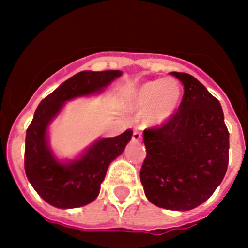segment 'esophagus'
I'll list each match as a JSON object with an SVG mask.
<instances>
[{
    "label": "esophagus",
    "instance_id": "esophagus-1",
    "mask_svg": "<svg viewBox=\"0 0 248 248\" xmlns=\"http://www.w3.org/2000/svg\"><path fill=\"white\" fill-rule=\"evenodd\" d=\"M132 140H135V142H140V140H142V132H140V129H135V132H133V137H132Z\"/></svg>",
    "mask_w": 248,
    "mask_h": 248
}]
</instances>
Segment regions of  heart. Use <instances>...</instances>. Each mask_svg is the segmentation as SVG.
Returning <instances> with one entry per match:
<instances>
[{
    "label": "heart",
    "mask_w": 248,
    "mask_h": 248,
    "mask_svg": "<svg viewBox=\"0 0 248 248\" xmlns=\"http://www.w3.org/2000/svg\"><path fill=\"white\" fill-rule=\"evenodd\" d=\"M181 87L173 79H156L148 82L137 89L133 98L136 108L149 110L152 122L166 121L179 106Z\"/></svg>",
    "instance_id": "b5f03b06"
}]
</instances>
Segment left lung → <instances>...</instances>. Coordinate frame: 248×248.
<instances>
[{
  "label": "left lung",
  "instance_id": "obj_1",
  "mask_svg": "<svg viewBox=\"0 0 248 248\" xmlns=\"http://www.w3.org/2000/svg\"><path fill=\"white\" fill-rule=\"evenodd\" d=\"M179 108L159 127L144 129L147 156L140 182L153 204L189 210L214 193L229 164V131L220 103L188 73Z\"/></svg>",
  "mask_w": 248,
  "mask_h": 248
}]
</instances>
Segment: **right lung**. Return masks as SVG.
<instances>
[{
	"mask_svg": "<svg viewBox=\"0 0 248 248\" xmlns=\"http://www.w3.org/2000/svg\"><path fill=\"white\" fill-rule=\"evenodd\" d=\"M120 71H83L62 83L41 100L25 136L24 169L27 177L41 198L57 208H78L98 197L108 165L124 152L133 131L126 129L113 138H103L76 161L61 164L46 144L48 122L64 101L89 95L120 77Z\"/></svg>",
	"mask_w": 248,
	"mask_h": 248,
	"instance_id": "obj_1",
	"label": "right lung"
}]
</instances>
